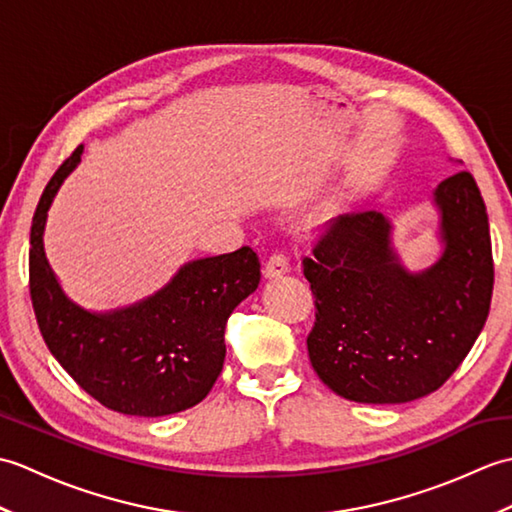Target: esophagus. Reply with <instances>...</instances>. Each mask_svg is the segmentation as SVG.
I'll return each mask as SVG.
<instances>
[{"label": "esophagus", "mask_w": 512, "mask_h": 512, "mask_svg": "<svg viewBox=\"0 0 512 512\" xmlns=\"http://www.w3.org/2000/svg\"><path fill=\"white\" fill-rule=\"evenodd\" d=\"M290 270V259L284 255V253H273L268 257V262H266V277H273V279H277V277H281V275H286Z\"/></svg>", "instance_id": "obj_1"}]
</instances>
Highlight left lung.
I'll use <instances>...</instances> for the list:
<instances>
[{
	"label": "left lung",
	"mask_w": 512,
	"mask_h": 512,
	"mask_svg": "<svg viewBox=\"0 0 512 512\" xmlns=\"http://www.w3.org/2000/svg\"><path fill=\"white\" fill-rule=\"evenodd\" d=\"M433 200L444 253L422 273L400 264L378 211L336 217L303 257L317 306L310 363L334 394L369 405L422 398L447 383L480 336L495 277L482 193L458 171Z\"/></svg>",
	"instance_id": "1"
}]
</instances>
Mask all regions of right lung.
<instances>
[{
  "label": "right lung",
  "instance_id": "1",
  "mask_svg": "<svg viewBox=\"0 0 512 512\" xmlns=\"http://www.w3.org/2000/svg\"><path fill=\"white\" fill-rule=\"evenodd\" d=\"M83 145L54 171L30 228V299L48 350L76 385L103 407L158 418L198 405L222 372L224 328L259 286L250 246L195 259L156 295L94 314L63 295L43 253V228L54 193L81 160Z\"/></svg>",
  "mask_w": 512,
  "mask_h": 512
}]
</instances>
